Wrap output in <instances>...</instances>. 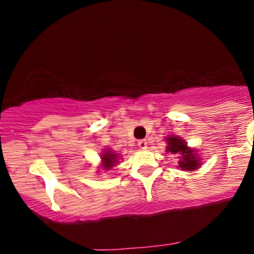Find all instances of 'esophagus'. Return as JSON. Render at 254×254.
<instances>
[{"instance_id":"obj_1","label":"esophagus","mask_w":254,"mask_h":254,"mask_svg":"<svg viewBox=\"0 0 254 254\" xmlns=\"http://www.w3.org/2000/svg\"><path fill=\"white\" fill-rule=\"evenodd\" d=\"M137 146H139L140 148H146L147 147V141H146V140H139V141H137Z\"/></svg>"}]
</instances>
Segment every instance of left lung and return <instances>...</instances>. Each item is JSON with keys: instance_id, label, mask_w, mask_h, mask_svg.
<instances>
[{"instance_id": "8db88e82", "label": "left lung", "mask_w": 254, "mask_h": 254, "mask_svg": "<svg viewBox=\"0 0 254 254\" xmlns=\"http://www.w3.org/2000/svg\"><path fill=\"white\" fill-rule=\"evenodd\" d=\"M167 152L182 155L179 167L184 171H193L199 167V158L195 157V151L189 148L186 142L177 136H170L167 139Z\"/></svg>"}]
</instances>
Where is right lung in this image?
<instances>
[{
	"instance_id": "add662e5",
	"label": "right lung",
	"mask_w": 254,
	"mask_h": 254,
	"mask_svg": "<svg viewBox=\"0 0 254 254\" xmlns=\"http://www.w3.org/2000/svg\"><path fill=\"white\" fill-rule=\"evenodd\" d=\"M102 161H103V166L106 170H109V168L112 167V166L115 165V162H117V156H115V153H112L111 151H107V152H104V155L102 156Z\"/></svg>"
}]
</instances>
